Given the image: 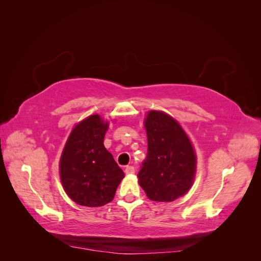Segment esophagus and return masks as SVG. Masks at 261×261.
<instances>
[{"mask_svg":"<svg viewBox=\"0 0 261 261\" xmlns=\"http://www.w3.org/2000/svg\"><path fill=\"white\" fill-rule=\"evenodd\" d=\"M135 173V169H134V167H126L125 168V174L126 175H132Z\"/></svg>","mask_w":261,"mask_h":261,"instance_id":"1","label":"esophagus"}]
</instances>
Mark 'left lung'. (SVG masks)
Listing matches in <instances>:
<instances>
[{
  "instance_id": "1",
  "label": "left lung",
  "mask_w": 261,
  "mask_h": 261,
  "mask_svg": "<svg viewBox=\"0 0 261 261\" xmlns=\"http://www.w3.org/2000/svg\"><path fill=\"white\" fill-rule=\"evenodd\" d=\"M144 126L148 155L137 175L138 183L150 200L174 201L194 184L195 148L181 125L163 111H148Z\"/></svg>"
}]
</instances>
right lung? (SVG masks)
I'll return each mask as SVG.
<instances>
[{
    "label": "right lung",
    "instance_id": "obj_1",
    "mask_svg": "<svg viewBox=\"0 0 261 261\" xmlns=\"http://www.w3.org/2000/svg\"><path fill=\"white\" fill-rule=\"evenodd\" d=\"M109 121L92 114L70 132L60 158L63 188L84 207H102L112 201L124 172L103 145Z\"/></svg>",
    "mask_w": 261,
    "mask_h": 261
}]
</instances>
